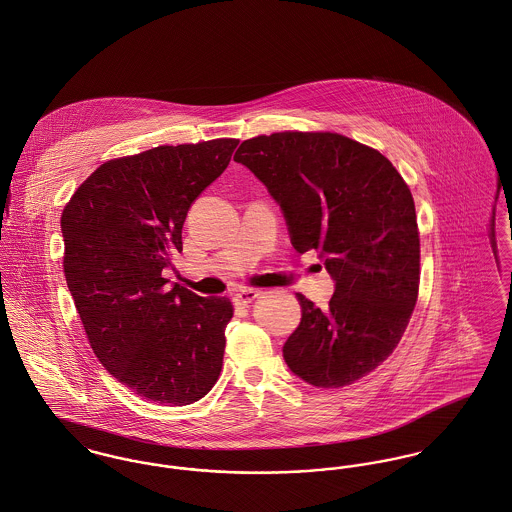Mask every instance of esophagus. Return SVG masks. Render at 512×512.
I'll list each match as a JSON object with an SVG mask.
<instances>
[{
	"label": "esophagus",
	"mask_w": 512,
	"mask_h": 512,
	"mask_svg": "<svg viewBox=\"0 0 512 512\" xmlns=\"http://www.w3.org/2000/svg\"><path fill=\"white\" fill-rule=\"evenodd\" d=\"M258 295H260V291H256V289H240V291L234 295V305L246 307V305H250Z\"/></svg>",
	"instance_id": "esophagus-1"
}]
</instances>
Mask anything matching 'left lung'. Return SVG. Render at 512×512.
Here are the masks:
<instances>
[{"mask_svg": "<svg viewBox=\"0 0 512 512\" xmlns=\"http://www.w3.org/2000/svg\"><path fill=\"white\" fill-rule=\"evenodd\" d=\"M234 162L278 203L293 248L317 250L334 279L325 311L297 293L301 323L283 344L287 368L323 389L362 379L395 350L417 303L411 189L383 154L336 133L244 140Z\"/></svg>", "mask_w": 512, "mask_h": 512, "instance_id": "8db88e82", "label": "left lung"}]
</instances>
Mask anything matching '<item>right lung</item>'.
<instances>
[{"label": "right lung", "mask_w": 512, "mask_h": 512, "mask_svg": "<svg viewBox=\"0 0 512 512\" xmlns=\"http://www.w3.org/2000/svg\"><path fill=\"white\" fill-rule=\"evenodd\" d=\"M238 140L156 146L101 164L62 211L64 276L93 354L139 397L182 407L215 385L227 297L162 272L182 252L191 203L229 166Z\"/></svg>", "instance_id": "right-lung-1"}]
</instances>
